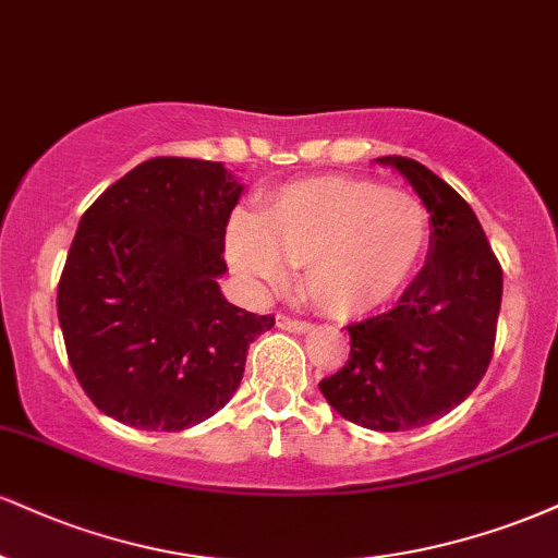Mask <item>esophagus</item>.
<instances>
[{"label":"esophagus","instance_id":"esophagus-1","mask_svg":"<svg viewBox=\"0 0 558 558\" xmlns=\"http://www.w3.org/2000/svg\"><path fill=\"white\" fill-rule=\"evenodd\" d=\"M278 327H280V330H288V332H308V330H312V322L293 319V317H288V314H278Z\"/></svg>","mask_w":558,"mask_h":558}]
</instances>
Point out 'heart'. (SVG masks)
<instances>
[{"label":"heart","mask_w":558,"mask_h":558,"mask_svg":"<svg viewBox=\"0 0 558 558\" xmlns=\"http://www.w3.org/2000/svg\"><path fill=\"white\" fill-rule=\"evenodd\" d=\"M432 220L418 197L368 179L317 177L280 186L265 210L228 228L233 270L259 291L288 283L306 262L304 286L338 317L372 312L402 291L424 257Z\"/></svg>","instance_id":"b5f03b06"}]
</instances>
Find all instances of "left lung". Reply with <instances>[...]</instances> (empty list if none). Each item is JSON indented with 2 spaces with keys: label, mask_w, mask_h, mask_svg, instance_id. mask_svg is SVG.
<instances>
[{
  "label": "left lung",
  "mask_w": 558,
  "mask_h": 558,
  "mask_svg": "<svg viewBox=\"0 0 558 558\" xmlns=\"http://www.w3.org/2000/svg\"><path fill=\"white\" fill-rule=\"evenodd\" d=\"M377 163L400 171L432 215L428 257L395 308L348 327L351 359L319 389L351 424L411 432L458 408L492 364L501 267L447 181L413 158Z\"/></svg>",
  "instance_id": "8db88e82"
}]
</instances>
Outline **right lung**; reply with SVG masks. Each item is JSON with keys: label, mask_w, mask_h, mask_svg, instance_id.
<instances>
[{"label": "right lung", "mask_w": 558, "mask_h": 558, "mask_svg": "<svg viewBox=\"0 0 558 558\" xmlns=\"http://www.w3.org/2000/svg\"><path fill=\"white\" fill-rule=\"evenodd\" d=\"M244 184L223 163L150 158L80 218L57 293L72 372L98 411L143 432L203 424L272 330L220 293Z\"/></svg>", "instance_id": "obj_1"}]
</instances>
